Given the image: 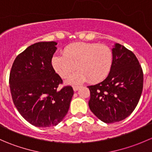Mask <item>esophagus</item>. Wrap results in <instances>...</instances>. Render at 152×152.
Listing matches in <instances>:
<instances>
[{
    "label": "esophagus",
    "instance_id": "obj_1",
    "mask_svg": "<svg viewBox=\"0 0 152 152\" xmlns=\"http://www.w3.org/2000/svg\"><path fill=\"white\" fill-rule=\"evenodd\" d=\"M73 90H74V91H77V90H79V89L80 88V86L74 85V86H73Z\"/></svg>",
    "mask_w": 152,
    "mask_h": 152
}]
</instances>
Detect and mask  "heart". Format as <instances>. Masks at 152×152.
<instances>
[{"label": "heart", "mask_w": 152, "mask_h": 152, "mask_svg": "<svg viewBox=\"0 0 152 152\" xmlns=\"http://www.w3.org/2000/svg\"><path fill=\"white\" fill-rule=\"evenodd\" d=\"M113 65V52L105 45L76 42L65 48L63 55L52 59L55 71L62 78H67L75 70L79 71L70 79V82L78 83L88 79L91 82L103 80L109 74Z\"/></svg>", "instance_id": "heart-1"}]
</instances>
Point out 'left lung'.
<instances>
[{"instance_id":"1","label":"left lung","mask_w":152,"mask_h":152,"mask_svg":"<svg viewBox=\"0 0 152 152\" xmlns=\"http://www.w3.org/2000/svg\"><path fill=\"white\" fill-rule=\"evenodd\" d=\"M113 65L104 81L88 86L89 107L107 124L121 121L135 109L141 96L143 73L135 55L124 45L115 44Z\"/></svg>"}]
</instances>
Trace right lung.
Returning a JSON list of instances; mask_svg holds the SVG:
<instances>
[{"label": "right lung", "instance_id": "add662e5", "mask_svg": "<svg viewBox=\"0 0 152 152\" xmlns=\"http://www.w3.org/2000/svg\"><path fill=\"white\" fill-rule=\"evenodd\" d=\"M56 42H39L15 59L10 74L14 104L20 114L37 127L56 126L65 118L73 95L71 86L62 89L60 76L51 64Z\"/></svg>", "mask_w": 152, "mask_h": 152}]
</instances>
